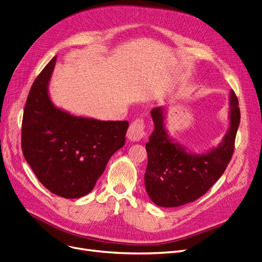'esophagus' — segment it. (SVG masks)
Masks as SVG:
<instances>
[{"mask_svg":"<svg viewBox=\"0 0 262 262\" xmlns=\"http://www.w3.org/2000/svg\"><path fill=\"white\" fill-rule=\"evenodd\" d=\"M144 136V123L142 119L134 121L127 130V138L130 141H139Z\"/></svg>","mask_w":262,"mask_h":262,"instance_id":"esophagus-1","label":"esophagus"}]
</instances>
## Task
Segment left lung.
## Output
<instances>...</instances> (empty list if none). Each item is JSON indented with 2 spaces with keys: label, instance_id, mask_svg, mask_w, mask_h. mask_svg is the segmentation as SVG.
I'll return each mask as SVG.
<instances>
[{
  "label": "left lung",
  "instance_id": "1",
  "mask_svg": "<svg viewBox=\"0 0 262 262\" xmlns=\"http://www.w3.org/2000/svg\"><path fill=\"white\" fill-rule=\"evenodd\" d=\"M230 125L217 147L194 153L169 137L164 106L154 108L151 116L154 130L146 143L148 165L144 186L149 198L161 207H178L204 195L225 172L239 125L238 101L233 91L229 97Z\"/></svg>",
  "mask_w": 262,
  "mask_h": 262
}]
</instances>
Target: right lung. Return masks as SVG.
Here are the masks:
<instances>
[{
  "label": "right lung",
  "instance_id": "add662e5",
  "mask_svg": "<svg viewBox=\"0 0 262 262\" xmlns=\"http://www.w3.org/2000/svg\"><path fill=\"white\" fill-rule=\"evenodd\" d=\"M56 60L55 56L46 64L28 95L21 147L47 190L79 199L94 189L110 158L124 146L129 124L77 116L56 106L48 92Z\"/></svg>",
  "mask_w": 262,
  "mask_h": 262
}]
</instances>
